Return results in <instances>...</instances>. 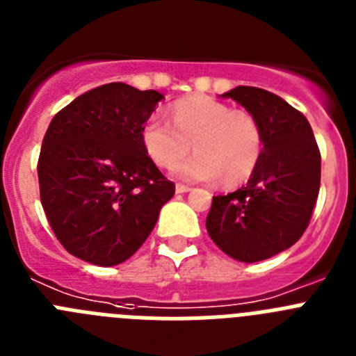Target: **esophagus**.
Returning <instances> with one entry per match:
<instances>
[{
    "label": "esophagus",
    "instance_id": "1",
    "mask_svg": "<svg viewBox=\"0 0 356 356\" xmlns=\"http://www.w3.org/2000/svg\"><path fill=\"white\" fill-rule=\"evenodd\" d=\"M188 191H191V187H188V185H184V184L176 185V193L178 194H185V193H188Z\"/></svg>",
    "mask_w": 356,
    "mask_h": 356
}]
</instances>
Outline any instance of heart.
Masks as SVG:
<instances>
[{
	"instance_id": "b5f03b06",
	"label": "heart",
	"mask_w": 356,
	"mask_h": 356,
	"mask_svg": "<svg viewBox=\"0 0 356 356\" xmlns=\"http://www.w3.org/2000/svg\"><path fill=\"white\" fill-rule=\"evenodd\" d=\"M171 119L151 115L140 139L147 155L160 168H172L193 145L197 153L176 164L184 180L225 185L246 180L262 155V128L248 110H234L207 96L185 97L171 106Z\"/></svg>"
}]
</instances>
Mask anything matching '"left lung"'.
<instances>
[{"instance_id": "left-lung-1", "label": "left lung", "mask_w": 356, "mask_h": 356, "mask_svg": "<svg viewBox=\"0 0 356 356\" xmlns=\"http://www.w3.org/2000/svg\"><path fill=\"white\" fill-rule=\"evenodd\" d=\"M253 114L264 147L246 185L213 196L207 232L217 248L238 262L271 259L305 234L321 185V153L300 110L259 87L222 94Z\"/></svg>"}]
</instances>
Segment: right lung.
<instances>
[{
	"label": "right lung",
	"instance_id": "1",
	"mask_svg": "<svg viewBox=\"0 0 356 356\" xmlns=\"http://www.w3.org/2000/svg\"><path fill=\"white\" fill-rule=\"evenodd\" d=\"M162 97L115 81L78 96L49 122L37 163L40 203L62 246L85 262L130 259L175 196L140 139Z\"/></svg>",
	"mask_w": 356,
	"mask_h": 356
}]
</instances>
